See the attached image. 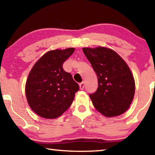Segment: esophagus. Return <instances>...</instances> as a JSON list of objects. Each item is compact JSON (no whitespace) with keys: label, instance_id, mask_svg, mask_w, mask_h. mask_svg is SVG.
Wrapping results in <instances>:
<instances>
[{"label":"esophagus","instance_id":"obj_1","mask_svg":"<svg viewBox=\"0 0 155 155\" xmlns=\"http://www.w3.org/2000/svg\"><path fill=\"white\" fill-rule=\"evenodd\" d=\"M84 86H85V83L84 82H82L81 83L79 84V88L80 90H83V88H84Z\"/></svg>","mask_w":155,"mask_h":155}]
</instances>
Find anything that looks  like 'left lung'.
Wrapping results in <instances>:
<instances>
[{"mask_svg":"<svg viewBox=\"0 0 155 155\" xmlns=\"http://www.w3.org/2000/svg\"><path fill=\"white\" fill-rule=\"evenodd\" d=\"M97 74L98 89L90 97L93 105L106 117L119 116L134 99L135 82L129 66L116 51L105 47L83 48Z\"/></svg>","mask_w":155,"mask_h":155,"instance_id":"8db88e82","label":"left lung"}]
</instances>
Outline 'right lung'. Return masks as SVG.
<instances>
[{"instance_id":"right-lung-1","label":"right lung","mask_w":155,"mask_h":155,"mask_svg":"<svg viewBox=\"0 0 155 155\" xmlns=\"http://www.w3.org/2000/svg\"><path fill=\"white\" fill-rule=\"evenodd\" d=\"M75 48L50 50L36 61L27 78L25 95L32 111L38 116L53 119L62 115L72 104L79 90L71 74L63 64Z\"/></svg>"}]
</instances>
